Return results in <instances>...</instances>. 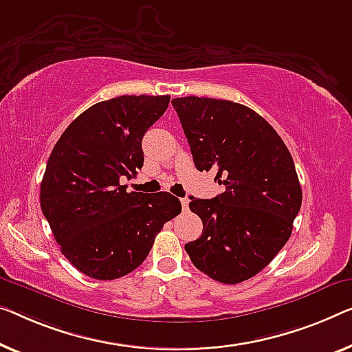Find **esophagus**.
Returning <instances> with one entry per match:
<instances>
[{
	"label": "esophagus",
	"instance_id": "34e87169",
	"mask_svg": "<svg viewBox=\"0 0 352 352\" xmlns=\"http://www.w3.org/2000/svg\"><path fill=\"white\" fill-rule=\"evenodd\" d=\"M180 202H182V207H183V210H188V204H190V201H188V197H182L180 199Z\"/></svg>",
	"mask_w": 352,
	"mask_h": 352
}]
</instances>
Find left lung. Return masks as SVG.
<instances>
[{"mask_svg": "<svg viewBox=\"0 0 352 352\" xmlns=\"http://www.w3.org/2000/svg\"><path fill=\"white\" fill-rule=\"evenodd\" d=\"M197 170H217L226 191L190 197L202 235L185 245L199 270L237 285L270 264L292 232L302 188L287 146L250 107L213 98H175Z\"/></svg>", "mask_w": 352, "mask_h": 352, "instance_id": "8db88e82", "label": "left lung"}]
</instances>
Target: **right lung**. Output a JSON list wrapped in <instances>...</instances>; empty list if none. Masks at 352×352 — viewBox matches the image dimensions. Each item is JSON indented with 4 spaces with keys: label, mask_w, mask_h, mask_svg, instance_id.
Returning a JSON list of instances; mask_svg holds the SVG:
<instances>
[{
    "label": "right lung",
    "mask_w": 352,
    "mask_h": 352,
    "mask_svg": "<svg viewBox=\"0 0 352 352\" xmlns=\"http://www.w3.org/2000/svg\"><path fill=\"white\" fill-rule=\"evenodd\" d=\"M170 96H118L67 126L47 161L41 208L61 253L94 280H115L142 264L155 237L182 212L170 192H126L122 177L144 166L142 138Z\"/></svg>",
    "instance_id": "add662e5"
}]
</instances>
